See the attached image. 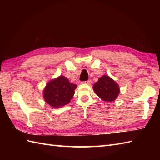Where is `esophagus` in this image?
Masks as SVG:
<instances>
[{"mask_svg":"<svg viewBox=\"0 0 160 160\" xmlns=\"http://www.w3.org/2000/svg\"><path fill=\"white\" fill-rule=\"evenodd\" d=\"M83 84H90L91 83V80H89L87 81H84V82H82Z\"/></svg>","mask_w":160,"mask_h":160,"instance_id":"34e87169","label":"esophagus"}]
</instances>
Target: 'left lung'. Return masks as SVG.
I'll return each instance as SVG.
<instances>
[{
  "label": "left lung",
  "instance_id": "8db88e82",
  "mask_svg": "<svg viewBox=\"0 0 160 160\" xmlns=\"http://www.w3.org/2000/svg\"><path fill=\"white\" fill-rule=\"evenodd\" d=\"M93 89L97 96L104 102H113L120 92L118 84L107 75L99 78Z\"/></svg>",
  "mask_w": 160,
  "mask_h": 160
}]
</instances>
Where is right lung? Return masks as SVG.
<instances>
[{
	"mask_svg": "<svg viewBox=\"0 0 160 160\" xmlns=\"http://www.w3.org/2000/svg\"><path fill=\"white\" fill-rule=\"evenodd\" d=\"M76 87V84L71 83L66 77L60 76L46 84L43 89L44 100L51 107L60 108L70 102Z\"/></svg>",
	"mask_w": 160,
	"mask_h": 160,
	"instance_id": "add662e5",
	"label": "right lung"
}]
</instances>
